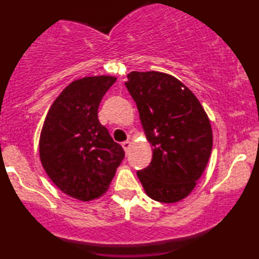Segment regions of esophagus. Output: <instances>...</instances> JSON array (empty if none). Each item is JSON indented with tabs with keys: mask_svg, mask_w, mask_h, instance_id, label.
Returning a JSON list of instances; mask_svg holds the SVG:
<instances>
[{
	"mask_svg": "<svg viewBox=\"0 0 259 259\" xmlns=\"http://www.w3.org/2000/svg\"><path fill=\"white\" fill-rule=\"evenodd\" d=\"M121 146H123L124 151H125V153L127 154V152H129V150H130V146H132V142H130L129 140H127V141H124L123 144H121Z\"/></svg>",
	"mask_w": 259,
	"mask_h": 259,
	"instance_id": "obj_1",
	"label": "esophagus"
}]
</instances>
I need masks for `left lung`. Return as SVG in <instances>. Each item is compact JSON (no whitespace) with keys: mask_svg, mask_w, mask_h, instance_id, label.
<instances>
[{"mask_svg":"<svg viewBox=\"0 0 259 259\" xmlns=\"http://www.w3.org/2000/svg\"><path fill=\"white\" fill-rule=\"evenodd\" d=\"M125 86L153 147L150 165L138 170L147 196L163 203L185 198L212 151V127L200 101L174 76L132 72Z\"/></svg>","mask_w":259,"mask_h":259,"instance_id":"1","label":"left lung"}]
</instances>
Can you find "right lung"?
I'll list each match as a JSON object with an SVG mask.
<instances>
[{
    "mask_svg": "<svg viewBox=\"0 0 259 259\" xmlns=\"http://www.w3.org/2000/svg\"><path fill=\"white\" fill-rule=\"evenodd\" d=\"M115 80L106 75L75 80L61 92L45 119L41 163L58 189L80 201L105 194L125 154L97 115Z\"/></svg>",
    "mask_w": 259,
    "mask_h": 259,
    "instance_id": "obj_1",
    "label": "right lung"
}]
</instances>
